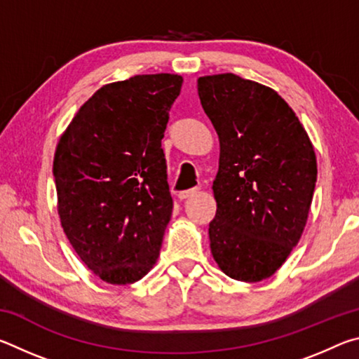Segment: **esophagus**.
Segmentation results:
<instances>
[{"instance_id":"obj_1","label":"esophagus","mask_w":359,"mask_h":359,"mask_svg":"<svg viewBox=\"0 0 359 359\" xmlns=\"http://www.w3.org/2000/svg\"><path fill=\"white\" fill-rule=\"evenodd\" d=\"M198 193V188H193V190H187V191H180L179 193V199H187V198H191L194 194Z\"/></svg>"}]
</instances>
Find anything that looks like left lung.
Instances as JSON below:
<instances>
[{
    "mask_svg": "<svg viewBox=\"0 0 359 359\" xmlns=\"http://www.w3.org/2000/svg\"><path fill=\"white\" fill-rule=\"evenodd\" d=\"M198 95L220 141L210 253L228 277L261 282L280 269L306 228L317 182L312 141L266 85L224 72L199 77Z\"/></svg>",
    "mask_w": 359,
    "mask_h": 359,
    "instance_id": "1",
    "label": "left lung"
}]
</instances>
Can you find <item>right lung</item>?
<instances>
[{
    "label": "right lung",
    "mask_w": 359,
    "mask_h": 359,
    "mask_svg": "<svg viewBox=\"0 0 359 359\" xmlns=\"http://www.w3.org/2000/svg\"><path fill=\"white\" fill-rule=\"evenodd\" d=\"M182 82L161 72L102 85L60 136V223L77 257L107 283L141 280L160 257L172 215L161 139Z\"/></svg>",
    "instance_id": "obj_1"
}]
</instances>
